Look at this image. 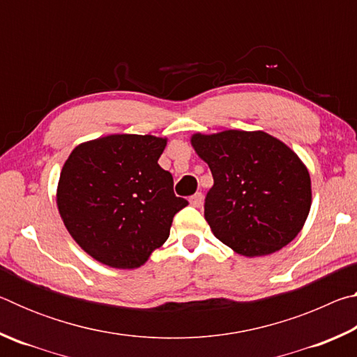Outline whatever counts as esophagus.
<instances>
[{
	"instance_id": "obj_1",
	"label": "esophagus",
	"mask_w": 357,
	"mask_h": 357,
	"mask_svg": "<svg viewBox=\"0 0 357 357\" xmlns=\"http://www.w3.org/2000/svg\"><path fill=\"white\" fill-rule=\"evenodd\" d=\"M190 204L192 206H195V208H200L202 206V203H203V193L202 192H197L195 195H192L190 197Z\"/></svg>"
}]
</instances>
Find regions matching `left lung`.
I'll return each mask as SVG.
<instances>
[{"mask_svg":"<svg viewBox=\"0 0 357 357\" xmlns=\"http://www.w3.org/2000/svg\"><path fill=\"white\" fill-rule=\"evenodd\" d=\"M190 142L214 178L204 219L217 239L261 257L298 236L312 204L310 174L285 143L261 130L195 134Z\"/></svg>","mask_w":357,"mask_h":357,"instance_id":"left-lung-1","label":"left lung"}]
</instances>
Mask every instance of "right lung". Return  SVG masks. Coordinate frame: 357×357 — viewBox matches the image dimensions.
Wrapping results in <instances>:
<instances>
[{
  "label": "right lung",
  "instance_id": "add662e5",
  "mask_svg": "<svg viewBox=\"0 0 357 357\" xmlns=\"http://www.w3.org/2000/svg\"><path fill=\"white\" fill-rule=\"evenodd\" d=\"M167 138L116 134L78 144L59 176L56 203L70 236L94 259L134 269L170 236L189 202L157 160Z\"/></svg>",
  "mask_w": 357,
  "mask_h": 357
}]
</instances>
